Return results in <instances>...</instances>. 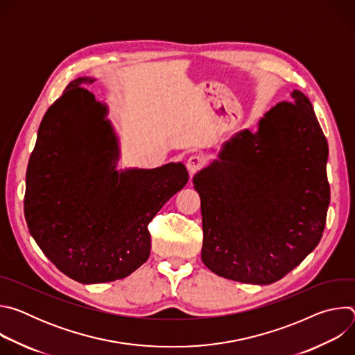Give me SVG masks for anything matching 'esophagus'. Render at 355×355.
Returning a JSON list of instances; mask_svg holds the SVG:
<instances>
[{
  "instance_id": "1",
  "label": "esophagus",
  "mask_w": 355,
  "mask_h": 355,
  "mask_svg": "<svg viewBox=\"0 0 355 355\" xmlns=\"http://www.w3.org/2000/svg\"><path fill=\"white\" fill-rule=\"evenodd\" d=\"M205 164V159L199 156V155H192L188 160H187V170L189 171V174H195L196 171H199Z\"/></svg>"
}]
</instances>
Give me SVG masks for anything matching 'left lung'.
Here are the masks:
<instances>
[{"label": "left lung", "instance_id": "obj_1", "mask_svg": "<svg viewBox=\"0 0 355 355\" xmlns=\"http://www.w3.org/2000/svg\"><path fill=\"white\" fill-rule=\"evenodd\" d=\"M259 122L226 141L195 174L202 261L219 277L268 285L319 244L330 204L327 140L309 98L292 91Z\"/></svg>", "mask_w": 355, "mask_h": 355}]
</instances>
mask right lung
<instances>
[{
  "instance_id": "obj_1",
  "label": "right lung",
  "mask_w": 355,
  "mask_h": 355,
  "mask_svg": "<svg viewBox=\"0 0 355 355\" xmlns=\"http://www.w3.org/2000/svg\"><path fill=\"white\" fill-rule=\"evenodd\" d=\"M71 81L46 111L26 171L25 219L44 256L81 284L122 279L150 256L148 223L188 181L182 163L115 170L108 110Z\"/></svg>"
}]
</instances>
